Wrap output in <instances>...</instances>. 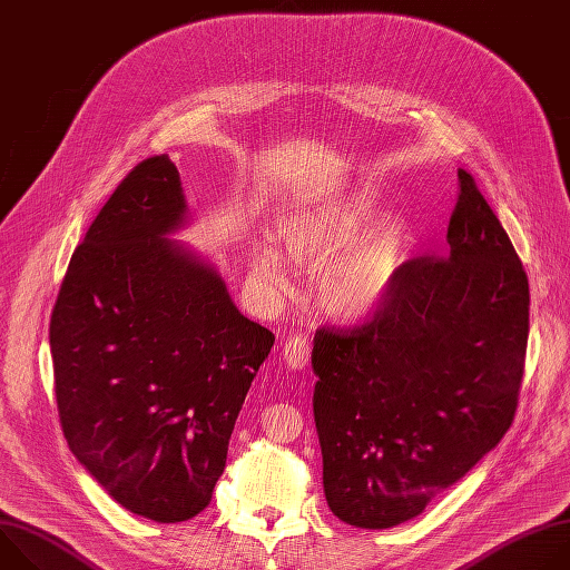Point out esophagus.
<instances>
[{
	"instance_id": "obj_1",
	"label": "esophagus",
	"mask_w": 570,
	"mask_h": 570,
	"mask_svg": "<svg viewBox=\"0 0 570 570\" xmlns=\"http://www.w3.org/2000/svg\"><path fill=\"white\" fill-rule=\"evenodd\" d=\"M311 358V343L302 336H293L284 345V361L291 370H304Z\"/></svg>"
}]
</instances>
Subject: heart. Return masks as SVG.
I'll use <instances>...</instances> for the list:
<instances>
[{
    "label": "heart",
    "mask_w": 570,
    "mask_h": 570,
    "mask_svg": "<svg viewBox=\"0 0 570 570\" xmlns=\"http://www.w3.org/2000/svg\"><path fill=\"white\" fill-rule=\"evenodd\" d=\"M379 209L367 183L293 205L279 223L284 248L268 234L250 243L255 282L266 295H284L293 288V264L320 271V306L343 322L367 320L394 288L411 238L403 218L376 220Z\"/></svg>",
    "instance_id": "heart-1"
}]
</instances>
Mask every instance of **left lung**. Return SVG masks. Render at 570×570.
I'll use <instances>...</instances> for the list:
<instances>
[{"mask_svg": "<svg viewBox=\"0 0 570 570\" xmlns=\"http://www.w3.org/2000/svg\"><path fill=\"white\" fill-rule=\"evenodd\" d=\"M458 178L446 259L405 262L372 322L313 338L324 497L354 528L420 517L514 420L528 277L473 178Z\"/></svg>", "mask_w": 570, "mask_h": 570, "instance_id": "8db88e82", "label": "left lung"}]
</instances>
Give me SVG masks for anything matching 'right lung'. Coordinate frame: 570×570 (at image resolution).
<instances>
[{
  "label": "right lung",
  "instance_id": "1",
  "mask_svg": "<svg viewBox=\"0 0 570 570\" xmlns=\"http://www.w3.org/2000/svg\"><path fill=\"white\" fill-rule=\"evenodd\" d=\"M191 223L169 155L137 165L71 255L49 327L65 440L128 512L200 514L275 336L174 236Z\"/></svg>",
  "mask_w": 570,
  "mask_h": 570
}]
</instances>
